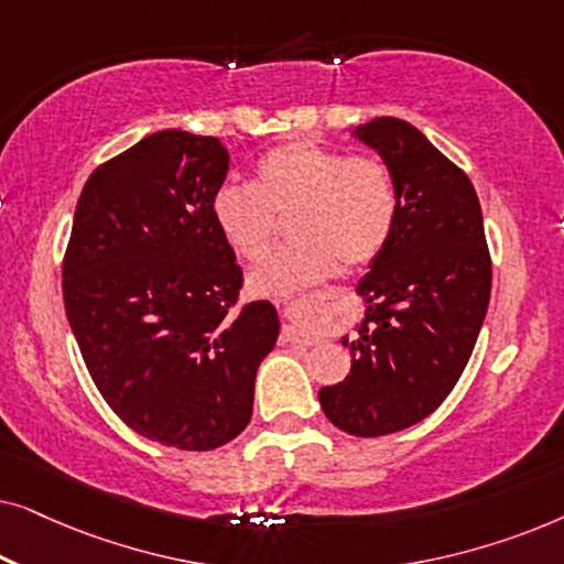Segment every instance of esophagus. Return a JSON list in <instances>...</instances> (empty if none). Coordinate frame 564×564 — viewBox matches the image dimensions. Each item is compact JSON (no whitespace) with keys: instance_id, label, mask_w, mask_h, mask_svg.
<instances>
[{"instance_id":"1","label":"esophagus","mask_w":564,"mask_h":564,"mask_svg":"<svg viewBox=\"0 0 564 564\" xmlns=\"http://www.w3.org/2000/svg\"><path fill=\"white\" fill-rule=\"evenodd\" d=\"M284 341L290 344H315L318 341V334L311 326V303L305 297L295 300V303L284 305Z\"/></svg>"}]
</instances>
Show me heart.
Segmentation results:
<instances>
[{
    "label": "heart",
    "mask_w": 564,
    "mask_h": 564,
    "mask_svg": "<svg viewBox=\"0 0 564 564\" xmlns=\"http://www.w3.org/2000/svg\"><path fill=\"white\" fill-rule=\"evenodd\" d=\"M210 215L238 257L257 261L290 215V241L249 276L253 295L288 297L334 272L359 269L380 257L398 220V187L377 156H351L313 141L267 151L253 184L226 182L215 189Z\"/></svg>",
    "instance_id": "heart-1"
}]
</instances>
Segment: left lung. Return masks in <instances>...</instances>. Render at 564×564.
<instances>
[{"label":"left lung","mask_w":564,"mask_h":564,"mask_svg":"<svg viewBox=\"0 0 564 564\" xmlns=\"http://www.w3.org/2000/svg\"><path fill=\"white\" fill-rule=\"evenodd\" d=\"M354 138L395 176L398 220L357 284L365 321L357 338H341L351 372L318 400L346 434L384 436L426 419L457 384L488 313L492 269L473 182L419 128L375 118Z\"/></svg>","instance_id":"obj_1"}]
</instances>
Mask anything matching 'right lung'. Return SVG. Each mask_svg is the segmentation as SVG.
Masks as SVG:
<instances>
[{
  "label": "right lung",
  "instance_id": "add662e5",
  "mask_svg": "<svg viewBox=\"0 0 564 564\" xmlns=\"http://www.w3.org/2000/svg\"><path fill=\"white\" fill-rule=\"evenodd\" d=\"M218 138L159 130L91 172L64 259L66 318L97 390L135 434L187 452L249 426L274 349L269 300L236 305L243 272L210 215Z\"/></svg>",
  "mask_w": 564,
  "mask_h": 564
}]
</instances>
